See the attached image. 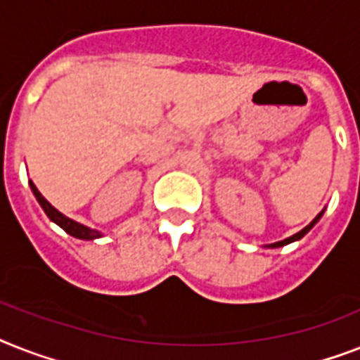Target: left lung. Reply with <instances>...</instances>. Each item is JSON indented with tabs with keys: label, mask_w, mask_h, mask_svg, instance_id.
Masks as SVG:
<instances>
[{
	"label": "left lung",
	"mask_w": 360,
	"mask_h": 360,
	"mask_svg": "<svg viewBox=\"0 0 360 360\" xmlns=\"http://www.w3.org/2000/svg\"><path fill=\"white\" fill-rule=\"evenodd\" d=\"M322 214H323V210H322V212H320V214L316 216V218H314V220L311 221V224H309V226L303 227V229L300 231V233H296V235H292L290 238H285V240H281V242L270 244V246H268V248H281V246H286V244H290V242H296V240H300V238H303V236H305L307 233H309V231L312 229V227H314V224H316V221L320 220V218H322Z\"/></svg>",
	"instance_id": "1"
}]
</instances>
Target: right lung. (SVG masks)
Wrapping results in <instances>:
<instances>
[{"label":"right lung","instance_id":"add662e5","mask_svg":"<svg viewBox=\"0 0 360 360\" xmlns=\"http://www.w3.org/2000/svg\"><path fill=\"white\" fill-rule=\"evenodd\" d=\"M29 186H31V190H33L34 198H37V201L40 203V207L44 209V212L48 214V218L51 221H55L58 227H63L68 235L75 236V238H81V240H94V238H99L101 236V233L96 229H90V227L83 226V224H79V221L72 220V218H68V216H64L63 212H58L57 209H55L51 203H49L46 198H44L40 192H38V188L34 186L33 181H29Z\"/></svg>","mask_w":360,"mask_h":360}]
</instances>
